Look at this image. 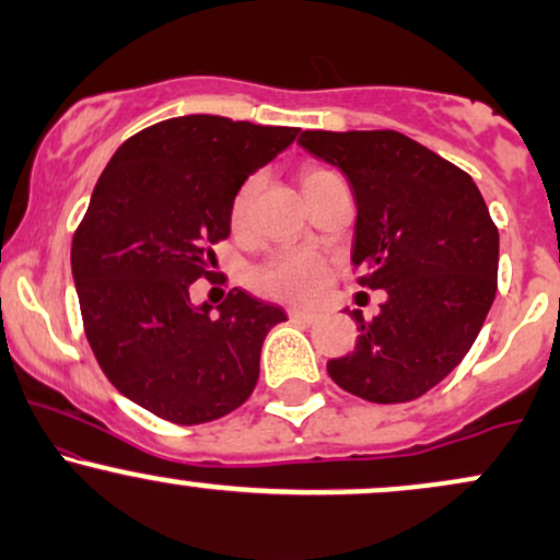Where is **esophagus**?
Masks as SVG:
<instances>
[{"label": "esophagus", "mask_w": 560, "mask_h": 560, "mask_svg": "<svg viewBox=\"0 0 560 560\" xmlns=\"http://www.w3.org/2000/svg\"><path fill=\"white\" fill-rule=\"evenodd\" d=\"M289 318L298 320V324H313L318 318V313L305 311V307H289Z\"/></svg>", "instance_id": "esophagus-1"}]
</instances>
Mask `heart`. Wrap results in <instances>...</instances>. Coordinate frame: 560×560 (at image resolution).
Returning a JSON list of instances; mask_svg holds the SVG:
<instances>
[{
	"mask_svg": "<svg viewBox=\"0 0 560 560\" xmlns=\"http://www.w3.org/2000/svg\"><path fill=\"white\" fill-rule=\"evenodd\" d=\"M326 176H334V173L320 168L302 171V189L324 182ZM255 182H247L240 189V195H236L234 208H231V221H234V226H242L244 218H247ZM326 273H329V266H326V260L320 258L318 253H313V249H281V253H276L266 266H260L258 271H255V287H258L262 294H268V298L305 302L316 298L320 289H324Z\"/></svg>",
	"mask_w": 560,
	"mask_h": 560,
	"instance_id": "obj_1",
	"label": "heart"
}]
</instances>
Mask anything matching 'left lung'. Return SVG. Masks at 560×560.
Instances as JSON below:
<instances>
[{"instance_id":"1","label":"left lung","mask_w":560,"mask_h":560,"mask_svg":"<svg viewBox=\"0 0 560 560\" xmlns=\"http://www.w3.org/2000/svg\"><path fill=\"white\" fill-rule=\"evenodd\" d=\"M298 144L347 176L352 266L384 289L350 355L326 371L369 402H410L455 369L498 292L500 236L474 178L397 131H305Z\"/></svg>"}]
</instances>
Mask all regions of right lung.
I'll return each mask as SVG.
<instances>
[{"mask_svg": "<svg viewBox=\"0 0 560 560\" xmlns=\"http://www.w3.org/2000/svg\"><path fill=\"white\" fill-rule=\"evenodd\" d=\"M300 128L221 115L155 124L118 147L70 247L81 318L113 387L160 419L195 427L253 395L279 305L231 289L195 305L189 287L215 268L242 184Z\"/></svg>", "mask_w": 560, "mask_h": 560, "instance_id": "obj_1", "label": "right lung"}]
</instances>
